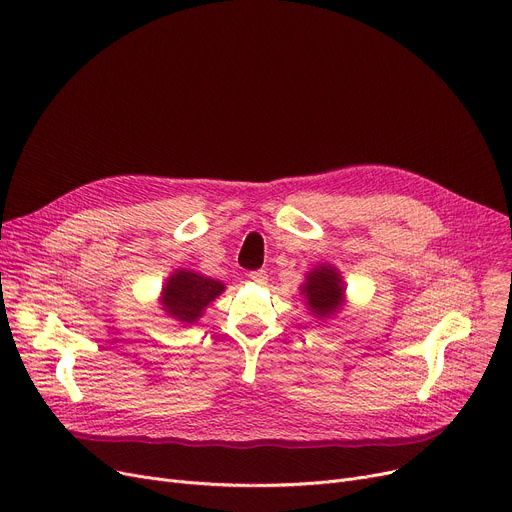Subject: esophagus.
Masks as SVG:
<instances>
[{
  "label": "esophagus",
  "mask_w": 512,
  "mask_h": 512,
  "mask_svg": "<svg viewBox=\"0 0 512 512\" xmlns=\"http://www.w3.org/2000/svg\"><path fill=\"white\" fill-rule=\"evenodd\" d=\"M249 280L251 282H255V284H265L267 282V274H265V271H251V274H249Z\"/></svg>",
  "instance_id": "34e87169"
}]
</instances>
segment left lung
I'll return each instance as SVG.
<instances>
[{"label":"left lung","mask_w":512,"mask_h":512,"mask_svg":"<svg viewBox=\"0 0 512 512\" xmlns=\"http://www.w3.org/2000/svg\"><path fill=\"white\" fill-rule=\"evenodd\" d=\"M300 296L317 321L333 319L342 313L346 304V282L342 271L331 263L315 265L311 271H306L304 282L300 284Z\"/></svg>","instance_id":"obj_1"}]
</instances>
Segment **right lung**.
<instances>
[{"instance_id": "1", "label": "right lung", "mask_w": 512, "mask_h": 512, "mask_svg": "<svg viewBox=\"0 0 512 512\" xmlns=\"http://www.w3.org/2000/svg\"><path fill=\"white\" fill-rule=\"evenodd\" d=\"M224 290L226 286L222 282L181 267L164 280L158 304L166 317L187 327L195 325Z\"/></svg>"}]
</instances>
